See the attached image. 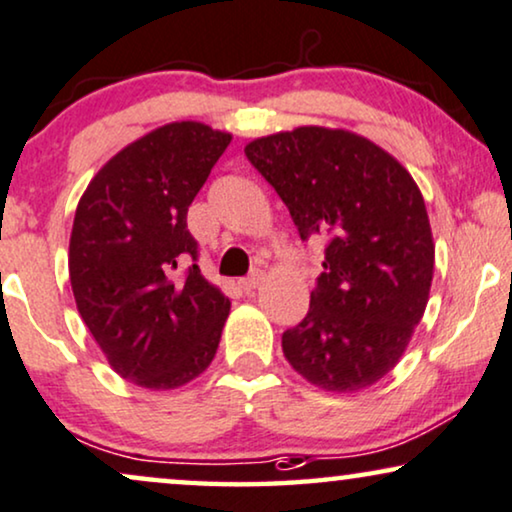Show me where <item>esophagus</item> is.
Segmentation results:
<instances>
[{
  "instance_id": "esophagus-1",
  "label": "esophagus",
  "mask_w": 512,
  "mask_h": 512,
  "mask_svg": "<svg viewBox=\"0 0 512 512\" xmlns=\"http://www.w3.org/2000/svg\"><path fill=\"white\" fill-rule=\"evenodd\" d=\"M262 281H264L262 271H252L250 276H245V278H241V281H238V288H241L243 292H252L255 288H260Z\"/></svg>"
}]
</instances>
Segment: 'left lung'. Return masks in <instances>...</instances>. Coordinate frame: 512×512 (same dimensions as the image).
Wrapping results in <instances>:
<instances>
[{
    "mask_svg": "<svg viewBox=\"0 0 512 512\" xmlns=\"http://www.w3.org/2000/svg\"><path fill=\"white\" fill-rule=\"evenodd\" d=\"M302 241L330 238L304 320L283 332L297 374L356 393L398 365L428 304L435 243L414 177L344 128L299 126L245 145Z\"/></svg>",
    "mask_w": 512,
    "mask_h": 512,
    "instance_id": "left-lung-1",
    "label": "left lung"
}]
</instances>
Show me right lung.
Wrapping results in <instances>:
<instances>
[{
  "label": "right lung",
  "mask_w": 512,
  "mask_h": 512,
  "mask_svg": "<svg viewBox=\"0 0 512 512\" xmlns=\"http://www.w3.org/2000/svg\"><path fill=\"white\" fill-rule=\"evenodd\" d=\"M231 133L173 121L102 166L74 213V302L112 370L149 391L180 388L206 372L220 346L229 297L185 257L199 245L187 210Z\"/></svg>",
  "instance_id": "add662e5"
}]
</instances>
